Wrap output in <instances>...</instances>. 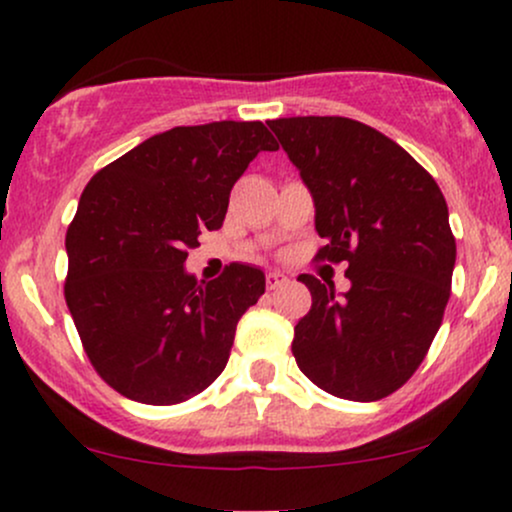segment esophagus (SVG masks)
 <instances>
[{"label": "esophagus", "mask_w": 512, "mask_h": 512, "mask_svg": "<svg viewBox=\"0 0 512 512\" xmlns=\"http://www.w3.org/2000/svg\"><path fill=\"white\" fill-rule=\"evenodd\" d=\"M286 284H289V276H286V274H281V272H269L267 274V289L269 291L281 289V286H286Z\"/></svg>", "instance_id": "1"}]
</instances>
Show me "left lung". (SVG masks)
<instances>
[{
	"label": "left lung",
	"mask_w": 512,
	"mask_h": 512,
	"mask_svg": "<svg viewBox=\"0 0 512 512\" xmlns=\"http://www.w3.org/2000/svg\"><path fill=\"white\" fill-rule=\"evenodd\" d=\"M315 202L317 260L346 262L351 289L301 274L313 296L291 351L320 390L375 402L428 354L455 269V236L436 180L402 146L349 117L267 122Z\"/></svg>",
	"instance_id": "obj_1"
}]
</instances>
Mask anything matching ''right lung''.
Listing matches in <instances>:
<instances>
[{"label":"right lung","instance_id":"1","mask_svg":"<svg viewBox=\"0 0 512 512\" xmlns=\"http://www.w3.org/2000/svg\"><path fill=\"white\" fill-rule=\"evenodd\" d=\"M279 144L262 122L173 127L98 170L67 228V298L88 361L142 404H178L214 383L236 325L264 293L262 269L185 272L199 233L226 219L233 185Z\"/></svg>","mask_w":512,"mask_h":512}]
</instances>
